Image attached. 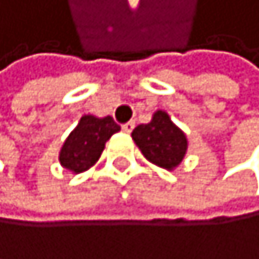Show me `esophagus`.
Listing matches in <instances>:
<instances>
[{"mask_svg":"<svg viewBox=\"0 0 259 259\" xmlns=\"http://www.w3.org/2000/svg\"><path fill=\"white\" fill-rule=\"evenodd\" d=\"M134 127H135V122L134 120H128V122H125L124 125H122V131H124L125 134H131L134 131Z\"/></svg>","mask_w":259,"mask_h":259,"instance_id":"esophagus-1","label":"esophagus"}]
</instances>
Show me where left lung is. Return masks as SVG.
Returning <instances> with one entry per match:
<instances>
[{"label": "left lung", "mask_w": 259, "mask_h": 259, "mask_svg": "<svg viewBox=\"0 0 259 259\" xmlns=\"http://www.w3.org/2000/svg\"><path fill=\"white\" fill-rule=\"evenodd\" d=\"M132 139L147 160L167 170L175 168L187 152L185 134L162 110L153 114V119L149 124L135 127Z\"/></svg>", "instance_id": "1"}]
</instances>
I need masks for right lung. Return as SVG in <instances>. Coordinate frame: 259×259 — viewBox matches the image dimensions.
Masks as SVG:
<instances>
[{
  "mask_svg": "<svg viewBox=\"0 0 259 259\" xmlns=\"http://www.w3.org/2000/svg\"><path fill=\"white\" fill-rule=\"evenodd\" d=\"M119 131L120 125H117L110 115L104 119L84 115L62 145L61 163L76 174L84 172L99 160L106 142Z\"/></svg>",
  "mask_w": 259,
  "mask_h": 259,
  "instance_id": "1",
  "label": "right lung"
}]
</instances>
